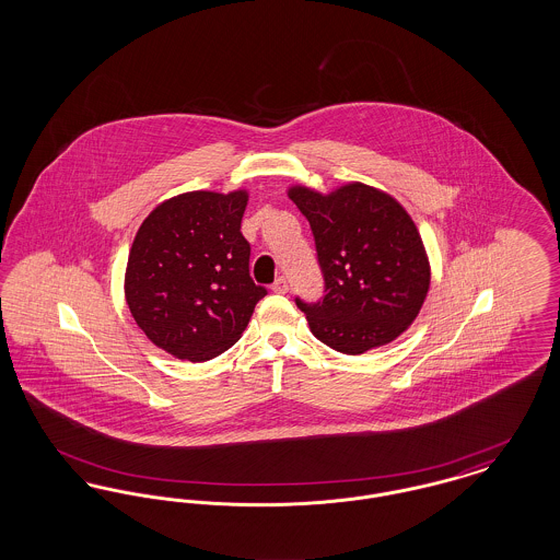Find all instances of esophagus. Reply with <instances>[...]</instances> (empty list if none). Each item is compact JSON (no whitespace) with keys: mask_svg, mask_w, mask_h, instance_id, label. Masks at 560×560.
<instances>
[{"mask_svg":"<svg viewBox=\"0 0 560 560\" xmlns=\"http://www.w3.org/2000/svg\"><path fill=\"white\" fill-rule=\"evenodd\" d=\"M272 292L285 293L288 292V279L285 277H279L275 283H272Z\"/></svg>","mask_w":560,"mask_h":560,"instance_id":"1","label":"esophagus"}]
</instances>
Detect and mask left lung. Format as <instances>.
I'll return each mask as SVG.
<instances>
[{"instance_id": "8db88e82", "label": "left lung", "mask_w": 560, "mask_h": 560, "mask_svg": "<svg viewBox=\"0 0 560 560\" xmlns=\"http://www.w3.org/2000/svg\"><path fill=\"white\" fill-rule=\"evenodd\" d=\"M288 195L311 224L325 281L317 302L295 298L315 338L345 354L399 338L430 288L427 249L411 215L388 192L361 183L329 195L292 187Z\"/></svg>"}]
</instances>
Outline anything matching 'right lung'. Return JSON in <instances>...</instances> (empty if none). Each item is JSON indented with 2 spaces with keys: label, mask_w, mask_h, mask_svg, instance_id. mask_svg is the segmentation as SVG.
I'll list each match as a JSON object with an SVG mask.
<instances>
[{
  "label": "right lung",
  "mask_w": 560,
  "mask_h": 560,
  "mask_svg": "<svg viewBox=\"0 0 560 560\" xmlns=\"http://www.w3.org/2000/svg\"><path fill=\"white\" fill-rule=\"evenodd\" d=\"M245 206V190L183 192L133 237L126 302L144 336L176 359L210 361L229 350L267 295L249 277Z\"/></svg>",
  "instance_id": "right-lung-1"
}]
</instances>
